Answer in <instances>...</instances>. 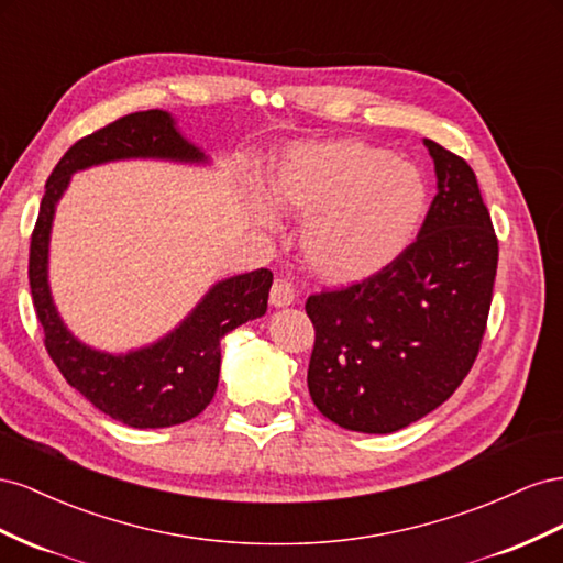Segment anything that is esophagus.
<instances>
[{
	"label": "esophagus",
	"instance_id": "34e87169",
	"mask_svg": "<svg viewBox=\"0 0 563 563\" xmlns=\"http://www.w3.org/2000/svg\"><path fill=\"white\" fill-rule=\"evenodd\" d=\"M268 299H271V307H276V309L290 307V303H295V299H297L295 285L290 280L278 278L276 283L271 285V297Z\"/></svg>",
	"mask_w": 563,
	"mask_h": 563
}]
</instances>
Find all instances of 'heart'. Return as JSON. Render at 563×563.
<instances>
[{
  "label": "heart",
  "mask_w": 563,
  "mask_h": 563,
  "mask_svg": "<svg viewBox=\"0 0 563 563\" xmlns=\"http://www.w3.org/2000/svg\"><path fill=\"white\" fill-rule=\"evenodd\" d=\"M273 207L303 217V262L330 283L373 278L415 243L429 212V186L415 165L356 139L297 143L273 165L266 184ZM254 219L273 227L268 205Z\"/></svg>",
  "instance_id": "obj_1"
}]
</instances>
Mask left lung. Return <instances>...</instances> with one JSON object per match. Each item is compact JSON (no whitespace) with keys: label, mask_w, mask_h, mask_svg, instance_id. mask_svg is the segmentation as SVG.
<instances>
[{"label":"left lung","mask_w":563,"mask_h":563,"mask_svg":"<svg viewBox=\"0 0 563 563\" xmlns=\"http://www.w3.org/2000/svg\"><path fill=\"white\" fill-rule=\"evenodd\" d=\"M437 196L408 252L342 290L311 295L309 394L328 420L391 433L453 396L478 356L497 238L474 169L424 139Z\"/></svg>","instance_id":"left-lung-1"}]
</instances>
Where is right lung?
Returning <instances> with one entry per match:
<instances>
[{"instance_id": "add662e5", "label": "right lung", "mask_w": 563, "mask_h": 563, "mask_svg": "<svg viewBox=\"0 0 563 563\" xmlns=\"http://www.w3.org/2000/svg\"><path fill=\"white\" fill-rule=\"evenodd\" d=\"M207 163V155L176 130L165 110H141L79 139L46 181L30 240V292L44 328V346L73 389L93 408L134 429H163L192 420L214 398L221 336L266 313L273 273L256 268L219 280L163 340L130 353H106L82 344L63 323L49 290V235L56 205L70 176L115 159Z\"/></svg>"}]
</instances>
